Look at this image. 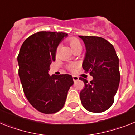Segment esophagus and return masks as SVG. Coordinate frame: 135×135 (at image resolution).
<instances>
[{"label":"esophagus","mask_w":135,"mask_h":135,"mask_svg":"<svg viewBox=\"0 0 135 135\" xmlns=\"http://www.w3.org/2000/svg\"><path fill=\"white\" fill-rule=\"evenodd\" d=\"M73 80L74 81H76L77 80H79V78L78 76H75V75H73Z\"/></svg>","instance_id":"esophagus-1"}]
</instances>
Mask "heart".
Masks as SVG:
<instances>
[{
    "instance_id": "1",
    "label": "heart",
    "mask_w": 135,
    "mask_h": 135,
    "mask_svg": "<svg viewBox=\"0 0 135 135\" xmlns=\"http://www.w3.org/2000/svg\"><path fill=\"white\" fill-rule=\"evenodd\" d=\"M66 42L69 44V45L70 47L72 49V50H73V51H76L79 50V49H81V43H80V40H79L77 38H75V37H69V38H68L66 40ZM58 49L59 47H57V52L58 51ZM76 67L77 64H74V63L68 64V65L66 66L67 69L69 70L70 71H74L75 69H76Z\"/></svg>"
}]
</instances>
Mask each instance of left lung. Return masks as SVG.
<instances>
[{
    "label": "left lung",
    "mask_w": 135,
    "mask_h": 135,
    "mask_svg": "<svg viewBox=\"0 0 135 135\" xmlns=\"http://www.w3.org/2000/svg\"><path fill=\"white\" fill-rule=\"evenodd\" d=\"M86 53L82 68L93 80L90 82L80 77L84 88L80 93L81 104L92 113L106 111L114 102L120 81L119 58L113 45L97 36H79Z\"/></svg>",
    "instance_id": "obj_1"
}]
</instances>
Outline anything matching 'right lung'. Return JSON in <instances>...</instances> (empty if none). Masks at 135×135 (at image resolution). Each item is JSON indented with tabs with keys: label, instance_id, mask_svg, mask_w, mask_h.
Wrapping results in <instances>:
<instances>
[{
	"label": "right lung",
	"instance_id": "1",
	"mask_svg": "<svg viewBox=\"0 0 135 135\" xmlns=\"http://www.w3.org/2000/svg\"><path fill=\"white\" fill-rule=\"evenodd\" d=\"M67 36L63 32L40 31L27 38L18 55V74L24 93L37 110L53 114L60 110L73 84L71 75L50 76V64L55 60L59 43Z\"/></svg>",
	"mask_w": 135,
	"mask_h": 135
}]
</instances>
